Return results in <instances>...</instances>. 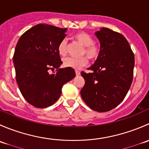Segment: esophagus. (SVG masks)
Returning a JSON list of instances; mask_svg holds the SVG:
<instances>
[{
    "mask_svg": "<svg viewBox=\"0 0 149 149\" xmlns=\"http://www.w3.org/2000/svg\"><path fill=\"white\" fill-rule=\"evenodd\" d=\"M80 74H81L80 71H79V70H76V76H79V75H80Z\"/></svg>",
    "mask_w": 149,
    "mask_h": 149,
    "instance_id": "obj_1",
    "label": "esophagus"
}]
</instances>
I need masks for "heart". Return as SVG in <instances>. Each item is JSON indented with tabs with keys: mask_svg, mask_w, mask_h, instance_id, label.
Instances as JSON below:
<instances>
[{
	"mask_svg": "<svg viewBox=\"0 0 149 149\" xmlns=\"http://www.w3.org/2000/svg\"><path fill=\"white\" fill-rule=\"evenodd\" d=\"M73 38L84 46L82 55H86L91 61H95L100 54V47L94 42V39L85 31H79L73 35ZM58 52L61 56H65L67 54V42L63 40L58 46ZM88 64V59L85 56L79 58H66L63 60V65L66 68L79 70Z\"/></svg>",
	"mask_w": 149,
	"mask_h": 149,
	"instance_id": "obj_1",
	"label": "heart"
}]
</instances>
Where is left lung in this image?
<instances>
[{
    "instance_id": "left-lung-1",
    "label": "left lung",
    "mask_w": 149,
    "mask_h": 149,
    "mask_svg": "<svg viewBox=\"0 0 149 149\" xmlns=\"http://www.w3.org/2000/svg\"><path fill=\"white\" fill-rule=\"evenodd\" d=\"M95 35L100 40V54L88 68L92 73L81 72L85 84L81 95L91 109L104 112L125 97L133 81L135 58L123 34L103 27Z\"/></svg>"
}]
</instances>
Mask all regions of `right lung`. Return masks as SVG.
<instances>
[{"instance_id":"1","label":"right lung","mask_w":149,"mask_h":149,"mask_svg":"<svg viewBox=\"0 0 149 149\" xmlns=\"http://www.w3.org/2000/svg\"><path fill=\"white\" fill-rule=\"evenodd\" d=\"M67 28L39 24L25 31L13 55L16 79L21 93L30 104L45 108L61 96L63 86L76 76L73 68H59L63 62L58 52ZM56 69V73L50 70Z\"/></svg>"}]
</instances>
